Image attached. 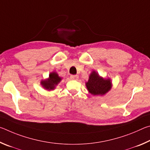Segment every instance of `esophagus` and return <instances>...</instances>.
<instances>
[{"mask_svg":"<svg viewBox=\"0 0 150 150\" xmlns=\"http://www.w3.org/2000/svg\"><path fill=\"white\" fill-rule=\"evenodd\" d=\"M70 78L71 79H73V80H77L79 79V76L78 75H71L70 76Z\"/></svg>","mask_w":150,"mask_h":150,"instance_id":"obj_1","label":"esophagus"}]
</instances>
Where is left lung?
I'll use <instances>...</instances> for the list:
<instances>
[{
	"label": "left lung",
	"mask_w": 150,
	"mask_h": 150,
	"mask_svg": "<svg viewBox=\"0 0 150 150\" xmlns=\"http://www.w3.org/2000/svg\"><path fill=\"white\" fill-rule=\"evenodd\" d=\"M86 86L92 95H103L110 89L112 85L110 79H104L96 72L93 71L90 75L88 82L86 83Z\"/></svg>",
	"instance_id": "obj_1"
}]
</instances>
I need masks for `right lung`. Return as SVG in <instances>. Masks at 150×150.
Segmentation results:
<instances>
[{"label":"right lung","instance_id":"1","mask_svg":"<svg viewBox=\"0 0 150 150\" xmlns=\"http://www.w3.org/2000/svg\"><path fill=\"white\" fill-rule=\"evenodd\" d=\"M61 81V78L56 73H52L50 75V78L47 80L42 81V85L45 88L48 90L54 89L55 85L58 84Z\"/></svg>","mask_w":150,"mask_h":150}]
</instances>
